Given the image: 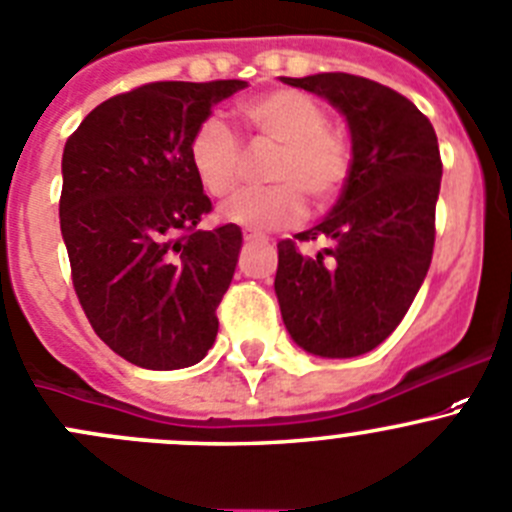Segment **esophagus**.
I'll use <instances>...</instances> for the list:
<instances>
[{"label":"esophagus","mask_w":512,"mask_h":512,"mask_svg":"<svg viewBox=\"0 0 512 512\" xmlns=\"http://www.w3.org/2000/svg\"><path fill=\"white\" fill-rule=\"evenodd\" d=\"M245 242H265V235H260V232H245Z\"/></svg>","instance_id":"34e87169"}]
</instances>
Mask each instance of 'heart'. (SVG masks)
I'll use <instances>...</instances> for the list:
<instances>
[{"instance_id":"1","label":"heart","mask_w":512,"mask_h":512,"mask_svg":"<svg viewBox=\"0 0 512 512\" xmlns=\"http://www.w3.org/2000/svg\"><path fill=\"white\" fill-rule=\"evenodd\" d=\"M242 117L265 140L280 145L267 167L277 185L247 190L222 207L220 217L247 230H280L305 217V200L317 207L340 195L350 175V145L327 127V109L297 89H272L242 104ZM187 160L207 195L227 197L240 185L242 150L222 119L197 124L187 145Z\"/></svg>"}]
</instances>
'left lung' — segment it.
<instances>
[{"label":"left lung","instance_id":"8db88e82","mask_svg":"<svg viewBox=\"0 0 512 512\" xmlns=\"http://www.w3.org/2000/svg\"><path fill=\"white\" fill-rule=\"evenodd\" d=\"M345 117L352 162L337 205L295 239H327L315 258L277 242L275 295L292 340L317 357L375 350L413 305L435 245L438 137L395 89L345 72L280 77Z\"/></svg>","mask_w":512,"mask_h":512}]
</instances>
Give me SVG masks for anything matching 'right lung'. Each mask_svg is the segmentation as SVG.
<instances>
[{
  "instance_id": "obj_1",
  "label": "right lung",
  "mask_w": 512,
  "mask_h": 512,
  "mask_svg": "<svg viewBox=\"0 0 512 512\" xmlns=\"http://www.w3.org/2000/svg\"><path fill=\"white\" fill-rule=\"evenodd\" d=\"M242 79L152 82L82 119L64 145L59 227L89 325L127 362L180 370L217 337L242 230H197L212 210L187 145Z\"/></svg>"
}]
</instances>
